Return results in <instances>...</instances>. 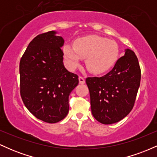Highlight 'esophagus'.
<instances>
[{
	"mask_svg": "<svg viewBox=\"0 0 157 157\" xmlns=\"http://www.w3.org/2000/svg\"><path fill=\"white\" fill-rule=\"evenodd\" d=\"M79 82H80V84H84L85 82H86V81H85L84 77H82L81 76L79 77Z\"/></svg>",
	"mask_w": 157,
	"mask_h": 157,
	"instance_id": "esophagus-1",
	"label": "esophagus"
}]
</instances>
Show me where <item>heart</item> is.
Listing matches in <instances>:
<instances>
[{"label": "heart", "instance_id": "1", "mask_svg": "<svg viewBox=\"0 0 157 157\" xmlns=\"http://www.w3.org/2000/svg\"><path fill=\"white\" fill-rule=\"evenodd\" d=\"M63 53L70 70H75L82 58H86L88 69L99 75L106 72L114 66L120 56V48L114 40L93 35L76 39L74 46L65 44Z\"/></svg>", "mask_w": 157, "mask_h": 157}]
</instances>
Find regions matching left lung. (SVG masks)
Returning <instances> with one entry per match:
<instances>
[{"label": "left lung", "mask_w": 157, "mask_h": 157, "mask_svg": "<svg viewBox=\"0 0 157 157\" xmlns=\"http://www.w3.org/2000/svg\"><path fill=\"white\" fill-rule=\"evenodd\" d=\"M140 79L138 59L129 48L105 75L86 78L94 117L105 125L125 117L134 107Z\"/></svg>", "instance_id": "1"}]
</instances>
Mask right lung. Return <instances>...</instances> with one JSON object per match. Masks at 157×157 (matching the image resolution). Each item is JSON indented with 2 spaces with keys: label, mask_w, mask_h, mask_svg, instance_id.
<instances>
[{
  "label": "right lung",
  "mask_w": 157,
  "mask_h": 157,
  "mask_svg": "<svg viewBox=\"0 0 157 157\" xmlns=\"http://www.w3.org/2000/svg\"><path fill=\"white\" fill-rule=\"evenodd\" d=\"M50 31L34 38L20 61L21 96L35 117L55 123L68 113V97L78 76L65 68L64 40Z\"/></svg>",
  "instance_id": "right-lung-1"
}]
</instances>
